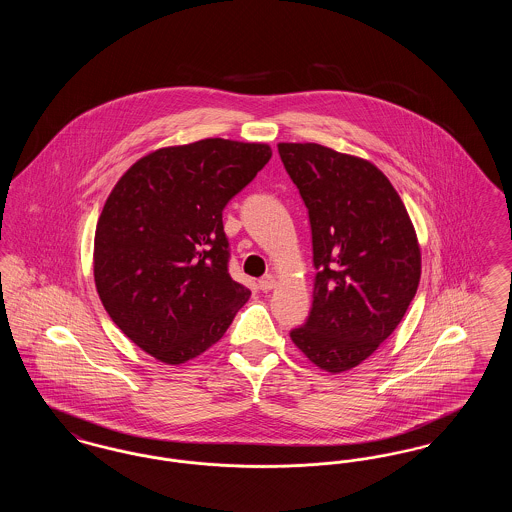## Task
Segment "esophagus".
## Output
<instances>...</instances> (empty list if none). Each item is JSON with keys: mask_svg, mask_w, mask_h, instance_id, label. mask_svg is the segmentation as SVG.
<instances>
[{"mask_svg": "<svg viewBox=\"0 0 512 512\" xmlns=\"http://www.w3.org/2000/svg\"><path fill=\"white\" fill-rule=\"evenodd\" d=\"M274 286H276V278H274L272 274H267V276H263V278L259 280V288H261L263 292H270Z\"/></svg>", "mask_w": 512, "mask_h": 512, "instance_id": "34e87169", "label": "esophagus"}]
</instances>
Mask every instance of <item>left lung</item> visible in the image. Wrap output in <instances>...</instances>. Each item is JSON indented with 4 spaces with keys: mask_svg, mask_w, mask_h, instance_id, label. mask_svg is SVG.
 <instances>
[{
    "mask_svg": "<svg viewBox=\"0 0 512 512\" xmlns=\"http://www.w3.org/2000/svg\"><path fill=\"white\" fill-rule=\"evenodd\" d=\"M309 209L313 309L290 338L338 374L368 359L405 317L420 282V245L388 176L370 161L320 144H278Z\"/></svg>",
    "mask_w": 512,
    "mask_h": 512,
    "instance_id": "1",
    "label": "left lung"
}]
</instances>
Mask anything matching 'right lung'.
<instances>
[{
	"instance_id": "right-lung-1",
	"label": "right lung",
	"mask_w": 512,
	"mask_h": 512,
	"mask_svg": "<svg viewBox=\"0 0 512 512\" xmlns=\"http://www.w3.org/2000/svg\"><path fill=\"white\" fill-rule=\"evenodd\" d=\"M272 157L268 144L207 138L161 147L115 184L99 215V299L151 357L182 365L224 336L251 292L228 274L226 203Z\"/></svg>"
}]
</instances>
